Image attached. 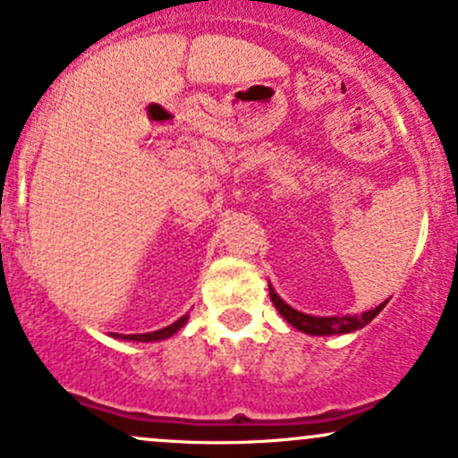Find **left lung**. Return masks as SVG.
Listing matches in <instances>:
<instances>
[{"mask_svg":"<svg viewBox=\"0 0 458 458\" xmlns=\"http://www.w3.org/2000/svg\"><path fill=\"white\" fill-rule=\"evenodd\" d=\"M269 298H272L274 307L278 310V314L285 318L292 327H296L298 331L302 334H310V335H335V334H351V331H358L362 329L364 325H369L379 311L386 307V302L377 305L375 310L364 311L360 316H310V314H302V311H296L293 307L287 305L274 287L269 285Z\"/></svg>","mask_w":458,"mask_h":458,"instance_id":"obj_1","label":"left lung"}]
</instances>
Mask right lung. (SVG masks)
Here are the masks:
<instances>
[{
  "instance_id": "1",
  "label": "right lung",
  "mask_w": 458,
  "mask_h": 458,
  "mask_svg": "<svg viewBox=\"0 0 458 458\" xmlns=\"http://www.w3.org/2000/svg\"><path fill=\"white\" fill-rule=\"evenodd\" d=\"M186 320H189V316H182L180 320H175L173 325L165 327V329H157V331H151V334H131V335H115V338H123V340H136V343H157V340H166L171 338L173 334H177V331L182 329V327L186 325Z\"/></svg>"
}]
</instances>
